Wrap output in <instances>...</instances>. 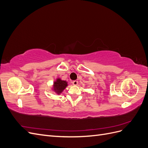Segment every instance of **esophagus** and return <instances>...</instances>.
<instances>
[{"label":"esophagus","mask_w":148,"mask_h":148,"mask_svg":"<svg viewBox=\"0 0 148 148\" xmlns=\"http://www.w3.org/2000/svg\"><path fill=\"white\" fill-rule=\"evenodd\" d=\"M72 84L73 85H75V86H77V85H78V81H77V80H75V81H73L72 82Z\"/></svg>","instance_id":"esophagus-1"}]
</instances>
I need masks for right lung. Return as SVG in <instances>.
<instances>
[{
	"label": "right lung",
	"mask_w": 148,
	"mask_h": 148,
	"mask_svg": "<svg viewBox=\"0 0 148 148\" xmlns=\"http://www.w3.org/2000/svg\"><path fill=\"white\" fill-rule=\"evenodd\" d=\"M68 85V82L66 80H62L59 77L57 78L54 82H53L51 89L52 91L57 94L58 95H60Z\"/></svg>",
	"instance_id": "obj_1"
}]
</instances>
